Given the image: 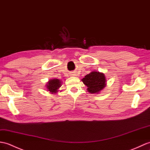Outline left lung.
Listing matches in <instances>:
<instances>
[{"instance_id":"1","label":"left lung","mask_w":150,"mask_h":150,"mask_svg":"<svg viewBox=\"0 0 150 150\" xmlns=\"http://www.w3.org/2000/svg\"><path fill=\"white\" fill-rule=\"evenodd\" d=\"M83 83L88 88V91L90 93H97L105 88L106 86L105 76L103 73L92 71L82 79Z\"/></svg>"}]
</instances>
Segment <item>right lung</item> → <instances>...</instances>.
Returning <instances> with one entry per match:
<instances>
[{"instance_id":"right-lung-1","label":"right lung","mask_w":150,"mask_h":150,"mask_svg":"<svg viewBox=\"0 0 150 150\" xmlns=\"http://www.w3.org/2000/svg\"><path fill=\"white\" fill-rule=\"evenodd\" d=\"M61 81L60 80L54 79H51L48 82L47 84V88L48 91H49L51 93H56L58 92V89L61 86Z\"/></svg>"}]
</instances>
